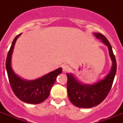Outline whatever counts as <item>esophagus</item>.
<instances>
[{"label": "esophagus", "instance_id": "obj_1", "mask_svg": "<svg viewBox=\"0 0 123 123\" xmlns=\"http://www.w3.org/2000/svg\"><path fill=\"white\" fill-rule=\"evenodd\" d=\"M62 71L64 73H66L68 71V66L66 64H63L62 66Z\"/></svg>", "mask_w": 123, "mask_h": 123}]
</instances>
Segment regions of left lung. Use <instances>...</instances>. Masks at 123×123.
I'll use <instances>...</instances> for the list:
<instances>
[{
	"label": "left lung",
	"mask_w": 123,
	"mask_h": 123,
	"mask_svg": "<svg viewBox=\"0 0 123 123\" xmlns=\"http://www.w3.org/2000/svg\"><path fill=\"white\" fill-rule=\"evenodd\" d=\"M96 38L108 47L112 62L110 71L103 79L92 84H84L73 74H67V91L70 102L77 107L89 108L98 105L105 99L111 90L117 70L116 57L108 39L101 33H94Z\"/></svg>",
	"instance_id": "8db88e82"
}]
</instances>
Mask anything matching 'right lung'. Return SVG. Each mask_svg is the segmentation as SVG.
Returning a JSON list of instances; mask_svg holds the SVG:
<instances>
[{
	"mask_svg": "<svg viewBox=\"0 0 123 123\" xmlns=\"http://www.w3.org/2000/svg\"><path fill=\"white\" fill-rule=\"evenodd\" d=\"M21 34L15 37L6 61L9 84L14 93L20 100L30 104H39L48 97L56 78L62 73V68H58L35 80H26L17 75L12 69V57L16 41Z\"/></svg>",
	"mask_w": 123,
	"mask_h": 123,
	"instance_id": "1",
	"label": "right lung"
}]
</instances>
